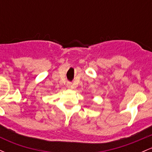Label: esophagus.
Wrapping results in <instances>:
<instances>
[{
    "label": "esophagus",
    "instance_id": "obj_1",
    "mask_svg": "<svg viewBox=\"0 0 152 152\" xmlns=\"http://www.w3.org/2000/svg\"><path fill=\"white\" fill-rule=\"evenodd\" d=\"M66 86H67L68 88H71L72 87V83H71V82H68L66 83Z\"/></svg>",
    "mask_w": 152,
    "mask_h": 152
}]
</instances>
